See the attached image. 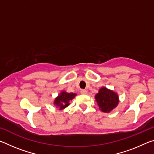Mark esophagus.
I'll use <instances>...</instances> for the list:
<instances>
[{
    "instance_id": "obj_1",
    "label": "esophagus",
    "mask_w": 154,
    "mask_h": 154,
    "mask_svg": "<svg viewBox=\"0 0 154 154\" xmlns=\"http://www.w3.org/2000/svg\"><path fill=\"white\" fill-rule=\"evenodd\" d=\"M80 92H81V94H86L88 93L87 90H81Z\"/></svg>"
}]
</instances>
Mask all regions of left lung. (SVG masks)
<instances>
[{
    "label": "left lung",
    "instance_id": "left-lung-1",
    "mask_svg": "<svg viewBox=\"0 0 154 154\" xmlns=\"http://www.w3.org/2000/svg\"><path fill=\"white\" fill-rule=\"evenodd\" d=\"M99 108L104 113H109L118 106L119 98L118 94L105 87L101 88L95 96Z\"/></svg>",
    "mask_w": 154,
    "mask_h": 154
}]
</instances>
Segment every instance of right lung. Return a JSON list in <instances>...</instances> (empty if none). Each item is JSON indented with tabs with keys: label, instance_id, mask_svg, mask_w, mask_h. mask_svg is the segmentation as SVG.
I'll list each match as a JSON object with an SVG mask.
<instances>
[{
	"label": "right lung",
	"instance_id": "right-lung-1",
	"mask_svg": "<svg viewBox=\"0 0 154 154\" xmlns=\"http://www.w3.org/2000/svg\"><path fill=\"white\" fill-rule=\"evenodd\" d=\"M75 96H76L75 93H67L62 91L58 96V97L56 98L54 104L59 108L60 110H62L70 105V101L72 100Z\"/></svg>",
	"mask_w": 154,
	"mask_h": 154
}]
</instances>
